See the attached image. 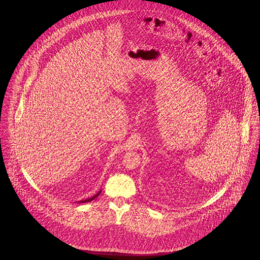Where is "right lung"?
Segmentation results:
<instances>
[{"mask_svg": "<svg viewBox=\"0 0 260 260\" xmlns=\"http://www.w3.org/2000/svg\"><path fill=\"white\" fill-rule=\"evenodd\" d=\"M100 193H101V190L100 191H99L93 197H91V198L89 199H86V200H81V201H79V202H77V203H80V204H83V203H87V202H90V201H92V200H94V199L96 198L98 196H99L100 195Z\"/></svg>", "mask_w": 260, "mask_h": 260, "instance_id": "obj_1", "label": "right lung"}]
</instances>
